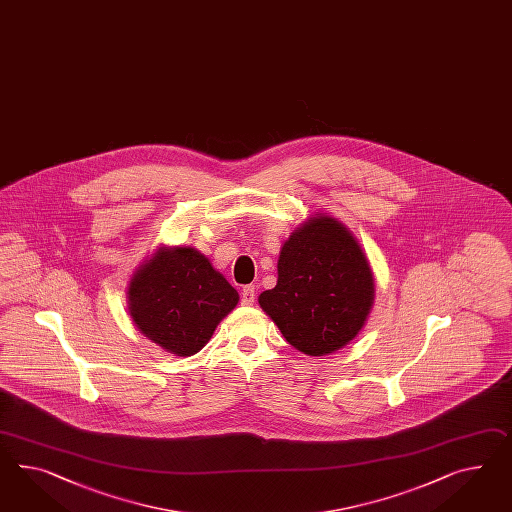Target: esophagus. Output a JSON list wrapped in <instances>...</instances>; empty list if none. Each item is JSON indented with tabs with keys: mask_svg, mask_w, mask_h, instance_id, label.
Here are the masks:
<instances>
[{
	"mask_svg": "<svg viewBox=\"0 0 512 512\" xmlns=\"http://www.w3.org/2000/svg\"><path fill=\"white\" fill-rule=\"evenodd\" d=\"M255 298H257V292H255V285H248L242 289V298L240 302L242 305H253L255 304Z\"/></svg>",
	"mask_w": 512,
	"mask_h": 512,
	"instance_id": "obj_1",
	"label": "esophagus"
}]
</instances>
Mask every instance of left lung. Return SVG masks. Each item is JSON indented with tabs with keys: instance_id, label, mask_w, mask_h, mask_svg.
Segmentation results:
<instances>
[{
	"instance_id": "1",
	"label": "left lung",
	"mask_w": 512,
	"mask_h": 512,
	"mask_svg": "<svg viewBox=\"0 0 512 512\" xmlns=\"http://www.w3.org/2000/svg\"><path fill=\"white\" fill-rule=\"evenodd\" d=\"M373 298V272L360 244L339 221L318 216L285 242L277 285L259 304L294 348L326 356L358 335Z\"/></svg>"
}]
</instances>
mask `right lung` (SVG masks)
<instances>
[{"instance_id":"1","label":"right lung","mask_w":512,"mask_h":512,"mask_svg":"<svg viewBox=\"0 0 512 512\" xmlns=\"http://www.w3.org/2000/svg\"><path fill=\"white\" fill-rule=\"evenodd\" d=\"M128 304L151 341L192 356L238 304V292L194 248L160 249L132 279Z\"/></svg>"}]
</instances>
